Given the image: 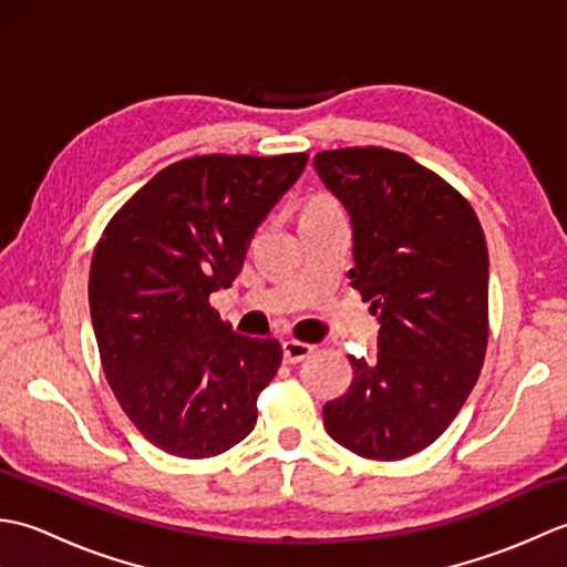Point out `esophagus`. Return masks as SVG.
I'll return each mask as SVG.
<instances>
[{
    "label": "esophagus",
    "mask_w": 567,
    "mask_h": 567,
    "mask_svg": "<svg viewBox=\"0 0 567 567\" xmlns=\"http://www.w3.org/2000/svg\"><path fill=\"white\" fill-rule=\"evenodd\" d=\"M282 351H285L287 363L295 365V363H302L305 358H309L311 353H315V346L305 343V341H297V339H287L282 343Z\"/></svg>",
    "instance_id": "34e87169"
}]
</instances>
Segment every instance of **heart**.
<instances>
[{
    "mask_svg": "<svg viewBox=\"0 0 567 567\" xmlns=\"http://www.w3.org/2000/svg\"><path fill=\"white\" fill-rule=\"evenodd\" d=\"M323 204H331V202H329V199H321V197H319V199H315V202H311V204H309V207H323Z\"/></svg>",
    "mask_w": 567,
    "mask_h": 567,
    "instance_id": "heart-1",
    "label": "heart"
}]
</instances>
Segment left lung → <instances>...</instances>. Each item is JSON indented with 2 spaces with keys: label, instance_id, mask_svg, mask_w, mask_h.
<instances>
[{
  "label": "left lung",
  "instance_id": "1",
  "mask_svg": "<svg viewBox=\"0 0 567 567\" xmlns=\"http://www.w3.org/2000/svg\"><path fill=\"white\" fill-rule=\"evenodd\" d=\"M353 224L355 290L378 315L375 360L323 406L329 436L370 461H402L451 426L487 351L489 258L470 202L390 148L315 155Z\"/></svg>",
  "mask_w": 567,
  "mask_h": 567
}]
</instances>
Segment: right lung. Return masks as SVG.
I'll list each match as a JSON object with an SVG mask.
<instances>
[{
	"instance_id": "add662e5",
	"label": "right lung",
	"mask_w": 567,
	"mask_h": 567,
	"mask_svg": "<svg viewBox=\"0 0 567 567\" xmlns=\"http://www.w3.org/2000/svg\"><path fill=\"white\" fill-rule=\"evenodd\" d=\"M307 161H177L114 214L94 248L90 315L104 375L165 453L219 455L256 426L258 392L280 368L282 346L231 331L209 295L231 287L252 234Z\"/></svg>"
}]
</instances>
